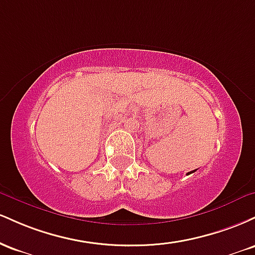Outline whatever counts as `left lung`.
<instances>
[{"label":"left lung","mask_w":255,"mask_h":255,"mask_svg":"<svg viewBox=\"0 0 255 255\" xmlns=\"http://www.w3.org/2000/svg\"><path fill=\"white\" fill-rule=\"evenodd\" d=\"M194 171H195V170H193V171H189V172H188V175H189V174H192V172H194Z\"/></svg>","instance_id":"1"}]
</instances>
